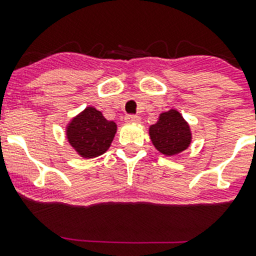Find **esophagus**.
<instances>
[{
  "label": "esophagus",
  "instance_id": "1",
  "mask_svg": "<svg viewBox=\"0 0 256 256\" xmlns=\"http://www.w3.org/2000/svg\"><path fill=\"white\" fill-rule=\"evenodd\" d=\"M126 123H140V122H141V118H140L138 115L130 114L126 116Z\"/></svg>",
  "mask_w": 256,
  "mask_h": 256
}]
</instances>
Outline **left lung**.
Here are the masks:
<instances>
[{
	"mask_svg": "<svg viewBox=\"0 0 256 256\" xmlns=\"http://www.w3.org/2000/svg\"><path fill=\"white\" fill-rule=\"evenodd\" d=\"M148 136L156 150L165 156L178 155L192 142L191 128L176 108L162 112L158 122L148 128Z\"/></svg>",
	"mask_w": 256,
	"mask_h": 256,
	"instance_id": "left-lung-1",
	"label": "left lung"
}]
</instances>
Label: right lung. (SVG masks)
Wrapping results in <instances>:
<instances>
[{
    "mask_svg": "<svg viewBox=\"0 0 256 256\" xmlns=\"http://www.w3.org/2000/svg\"><path fill=\"white\" fill-rule=\"evenodd\" d=\"M116 128L115 122L108 120L94 106H87L68 123L65 134L79 156L94 159L108 150Z\"/></svg>",
    "mask_w": 256,
    "mask_h": 256,
    "instance_id": "right-lung-1",
    "label": "right lung"
}]
</instances>
